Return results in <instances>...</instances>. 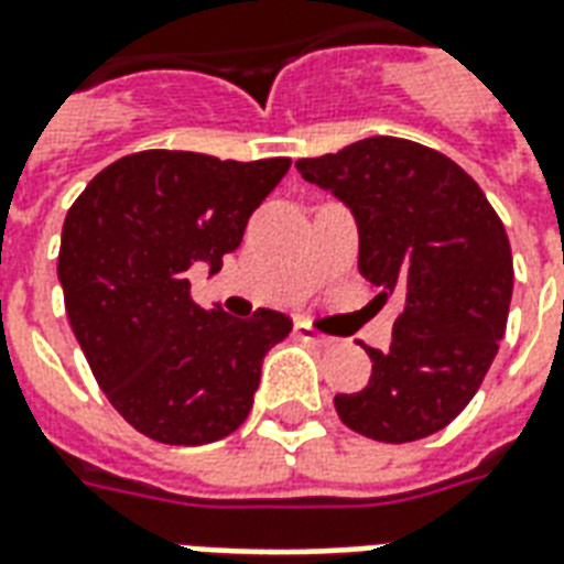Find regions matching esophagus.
<instances>
[{"label": "esophagus", "instance_id": "34e87169", "mask_svg": "<svg viewBox=\"0 0 564 564\" xmlns=\"http://www.w3.org/2000/svg\"><path fill=\"white\" fill-rule=\"evenodd\" d=\"M295 334H299L301 339L313 343V346H330V343H334V339L325 337V334H319V330L313 328L311 322H304V319H295Z\"/></svg>", "mask_w": 564, "mask_h": 564}]
</instances>
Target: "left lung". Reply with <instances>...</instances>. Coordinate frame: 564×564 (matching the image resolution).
Instances as JSON below:
<instances>
[{
	"instance_id": "8db88e82",
	"label": "left lung",
	"mask_w": 564,
	"mask_h": 564,
	"mask_svg": "<svg viewBox=\"0 0 564 564\" xmlns=\"http://www.w3.org/2000/svg\"><path fill=\"white\" fill-rule=\"evenodd\" d=\"M295 167L351 209L360 274L405 301L390 349H367L369 384L334 397L339 420L381 444L435 435L476 397L506 334L514 269L500 215L464 167L408 139L372 135Z\"/></svg>"
}]
</instances>
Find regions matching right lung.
<instances>
[{
    "mask_svg": "<svg viewBox=\"0 0 564 564\" xmlns=\"http://www.w3.org/2000/svg\"><path fill=\"white\" fill-rule=\"evenodd\" d=\"M290 165L141 150L102 167L70 206L58 251L67 319L100 390L141 435L213 444L251 414L265 351L292 319L206 311L186 272L221 269Z\"/></svg>",
    "mask_w": 564,
    "mask_h": 564,
    "instance_id": "right-lung-1",
    "label": "right lung"
}]
</instances>
